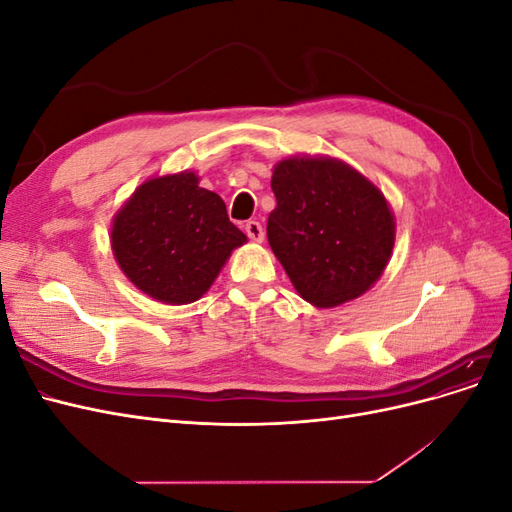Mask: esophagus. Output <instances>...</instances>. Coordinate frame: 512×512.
<instances>
[{
  "mask_svg": "<svg viewBox=\"0 0 512 512\" xmlns=\"http://www.w3.org/2000/svg\"><path fill=\"white\" fill-rule=\"evenodd\" d=\"M245 232L247 237H250L254 243H262V239H265V230H262V224L260 222H247L245 224Z\"/></svg>",
  "mask_w": 512,
  "mask_h": 512,
  "instance_id": "34e87169",
  "label": "esophagus"
}]
</instances>
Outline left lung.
I'll return each mask as SVG.
<instances>
[{
  "label": "left lung",
  "mask_w": 512,
  "mask_h": 512,
  "mask_svg": "<svg viewBox=\"0 0 512 512\" xmlns=\"http://www.w3.org/2000/svg\"><path fill=\"white\" fill-rule=\"evenodd\" d=\"M267 237L301 297L337 307L361 297L389 265L395 215L378 185L329 156L275 164Z\"/></svg>",
  "instance_id": "1"
}]
</instances>
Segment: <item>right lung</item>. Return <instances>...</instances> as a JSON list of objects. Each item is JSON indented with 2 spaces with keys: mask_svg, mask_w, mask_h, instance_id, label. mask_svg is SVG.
Segmentation results:
<instances>
[{
  "mask_svg": "<svg viewBox=\"0 0 512 512\" xmlns=\"http://www.w3.org/2000/svg\"><path fill=\"white\" fill-rule=\"evenodd\" d=\"M192 170L151 177L115 213L111 247L119 269L147 297L166 305L198 301L232 250L247 241L224 200Z\"/></svg>",
  "mask_w": 512,
  "mask_h": 512,
  "instance_id": "obj_1",
  "label": "right lung"
}]
</instances>
